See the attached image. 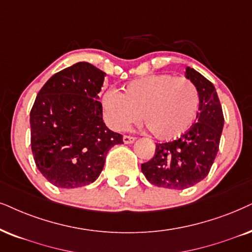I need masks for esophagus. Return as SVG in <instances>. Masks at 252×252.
<instances>
[{"mask_svg": "<svg viewBox=\"0 0 252 252\" xmlns=\"http://www.w3.org/2000/svg\"><path fill=\"white\" fill-rule=\"evenodd\" d=\"M136 141L135 137H131V136H123V142L124 144H132L133 142Z\"/></svg>", "mask_w": 252, "mask_h": 252, "instance_id": "34e87169", "label": "esophagus"}]
</instances>
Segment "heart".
Wrapping results in <instances>:
<instances>
[{
	"mask_svg": "<svg viewBox=\"0 0 252 252\" xmlns=\"http://www.w3.org/2000/svg\"><path fill=\"white\" fill-rule=\"evenodd\" d=\"M197 89L185 78L152 74L129 82L124 92L108 91L102 96L104 117L113 129L123 131L139 122L156 138L173 141L189 132L199 113Z\"/></svg>",
	"mask_w": 252,
	"mask_h": 252,
	"instance_id": "1",
	"label": "heart"
}]
</instances>
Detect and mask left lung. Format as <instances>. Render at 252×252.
<instances>
[{
	"instance_id": "obj_1",
	"label": "left lung",
	"mask_w": 252,
	"mask_h": 252,
	"mask_svg": "<svg viewBox=\"0 0 252 252\" xmlns=\"http://www.w3.org/2000/svg\"><path fill=\"white\" fill-rule=\"evenodd\" d=\"M185 78L195 86L200 104L196 123L177 141L156 144L154 158L142 164L150 184L171 189H185L205 179L219 151L224 117L214 85L194 68Z\"/></svg>"
}]
</instances>
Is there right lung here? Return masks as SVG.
Here are the masks:
<instances>
[{
  "label": "right lung",
  "instance_id": "right-lung-1",
  "mask_svg": "<svg viewBox=\"0 0 252 252\" xmlns=\"http://www.w3.org/2000/svg\"><path fill=\"white\" fill-rule=\"evenodd\" d=\"M106 73L80 62L52 75L30 113L31 150L39 172L60 189L94 183L123 136L106 126L98 93Z\"/></svg>",
  "mask_w": 252,
  "mask_h": 252
}]
</instances>
